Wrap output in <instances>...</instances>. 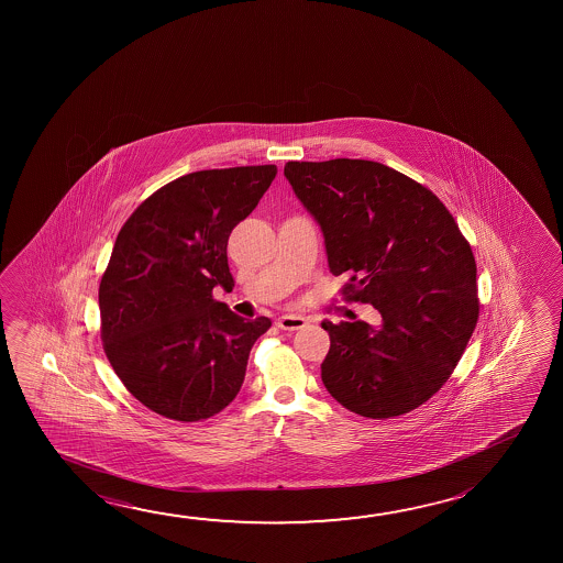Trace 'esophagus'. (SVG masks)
<instances>
[{"mask_svg": "<svg viewBox=\"0 0 563 563\" xmlns=\"http://www.w3.org/2000/svg\"><path fill=\"white\" fill-rule=\"evenodd\" d=\"M277 325L285 332H295V330H302L306 325V320L302 316H295V313H285L277 320Z\"/></svg>", "mask_w": 563, "mask_h": 563, "instance_id": "34e87169", "label": "esophagus"}]
</instances>
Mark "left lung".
I'll list each match as a JSON object with an SVG mask.
<instances>
[{"label": "left lung", "instance_id": "left-lung-1", "mask_svg": "<svg viewBox=\"0 0 563 563\" xmlns=\"http://www.w3.org/2000/svg\"><path fill=\"white\" fill-rule=\"evenodd\" d=\"M285 176L320 223L345 302L373 305L383 325L322 322L328 393L375 420L415 410L452 377L479 320L477 265L442 200L375 161H290Z\"/></svg>", "mask_w": 563, "mask_h": 563}]
</instances>
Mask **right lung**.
<instances>
[{"label":"right lung","instance_id":"1","mask_svg":"<svg viewBox=\"0 0 563 563\" xmlns=\"http://www.w3.org/2000/svg\"><path fill=\"white\" fill-rule=\"evenodd\" d=\"M277 166L180 176L123 223L100 280V335L115 375L141 405L200 422L238 397L253 343L271 320H243L213 288H233L228 240Z\"/></svg>","mask_w":563,"mask_h":563}]
</instances>
